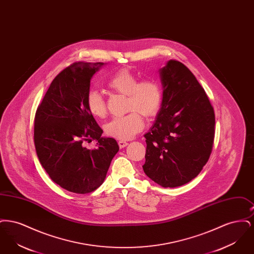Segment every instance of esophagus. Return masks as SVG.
I'll return each instance as SVG.
<instances>
[{"label":"esophagus","instance_id":"esophagus-1","mask_svg":"<svg viewBox=\"0 0 254 254\" xmlns=\"http://www.w3.org/2000/svg\"><path fill=\"white\" fill-rule=\"evenodd\" d=\"M118 145H119V147H120V148H124L125 146H127L128 144H127V142H126V141L120 140V141L118 142Z\"/></svg>","mask_w":254,"mask_h":254}]
</instances>
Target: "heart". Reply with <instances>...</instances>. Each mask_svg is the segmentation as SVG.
<instances>
[{
	"label": "heart",
	"mask_w": 254,
	"mask_h": 254,
	"mask_svg": "<svg viewBox=\"0 0 254 254\" xmlns=\"http://www.w3.org/2000/svg\"><path fill=\"white\" fill-rule=\"evenodd\" d=\"M108 86L114 92L126 95L127 111L125 116L115 117L106 124L105 133L112 138L129 140L144 128V120L156 116L163 103V90L157 80L138 77L127 68L115 73L108 82ZM85 105L89 113L95 118H105L108 113L106 100L97 89H90L85 97Z\"/></svg>",
	"instance_id": "heart-1"
}]
</instances>
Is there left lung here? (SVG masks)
<instances>
[{"label":"left lung","mask_w":254,"mask_h":254,"mask_svg":"<svg viewBox=\"0 0 254 254\" xmlns=\"http://www.w3.org/2000/svg\"><path fill=\"white\" fill-rule=\"evenodd\" d=\"M163 103L156 122L145 134V174L164 188L194 179L212 151L215 114L204 88L178 61L160 69Z\"/></svg>","instance_id":"1"}]
</instances>
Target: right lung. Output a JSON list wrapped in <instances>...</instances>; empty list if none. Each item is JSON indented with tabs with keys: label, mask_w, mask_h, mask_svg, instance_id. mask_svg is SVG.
Instances as JSON below:
<instances>
[{
	"label": "right lung",
	"mask_w": 254,
	"mask_h": 254,
	"mask_svg": "<svg viewBox=\"0 0 254 254\" xmlns=\"http://www.w3.org/2000/svg\"><path fill=\"white\" fill-rule=\"evenodd\" d=\"M104 63H73L62 70L37 108L34 144L37 156L51 180L73 193L94 191L107 176L111 160L119 150L85 105L90 80ZM98 141L90 151L85 141Z\"/></svg>",
	"instance_id": "obj_1"
}]
</instances>
